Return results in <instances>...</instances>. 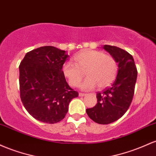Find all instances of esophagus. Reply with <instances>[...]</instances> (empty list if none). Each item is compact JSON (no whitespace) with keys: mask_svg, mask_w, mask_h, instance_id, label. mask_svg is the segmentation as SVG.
<instances>
[{"mask_svg":"<svg viewBox=\"0 0 156 156\" xmlns=\"http://www.w3.org/2000/svg\"><path fill=\"white\" fill-rule=\"evenodd\" d=\"M86 94H85V93H79V96L80 97H84V96H85Z\"/></svg>","mask_w":156,"mask_h":156,"instance_id":"esophagus-1","label":"esophagus"}]
</instances>
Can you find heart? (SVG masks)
<instances>
[{
  "label": "heart",
  "instance_id": "obj_1",
  "mask_svg": "<svg viewBox=\"0 0 156 156\" xmlns=\"http://www.w3.org/2000/svg\"><path fill=\"white\" fill-rule=\"evenodd\" d=\"M73 60L75 63L72 61L64 62L62 73L71 86L77 87L85 72L87 77L80 85L83 90H90L97 85L99 88L108 87L118 72L116 59L101 51H83L73 57Z\"/></svg>",
  "mask_w": 156,
  "mask_h": 156
}]
</instances>
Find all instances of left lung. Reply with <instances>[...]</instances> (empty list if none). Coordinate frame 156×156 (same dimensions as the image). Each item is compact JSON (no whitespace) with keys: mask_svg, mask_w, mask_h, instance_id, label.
<instances>
[{"mask_svg":"<svg viewBox=\"0 0 156 156\" xmlns=\"http://www.w3.org/2000/svg\"><path fill=\"white\" fill-rule=\"evenodd\" d=\"M118 62V73L110 87L97 92V103L86 109L89 118L100 125H108L118 120L128 110L133 98L137 79V69L133 56L124 49L113 45H105Z\"/></svg>","mask_w":156,"mask_h":156,"instance_id":"8db88e82","label":"left lung"}]
</instances>
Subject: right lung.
Masks as SVG:
<instances>
[{
  "instance_id": "add662e5",
  "label": "right lung",
  "mask_w": 156,
  "mask_h": 156,
  "mask_svg": "<svg viewBox=\"0 0 156 156\" xmlns=\"http://www.w3.org/2000/svg\"><path fill=\"white\" fill-rule=\"evenodd\" d=\"M66 53L54 46H42L27 52L19 66L22 103L40 122H60L68 113L70 101L79 96L62 73V66L69 57Z\"/></svg>"
}]
</instances>
